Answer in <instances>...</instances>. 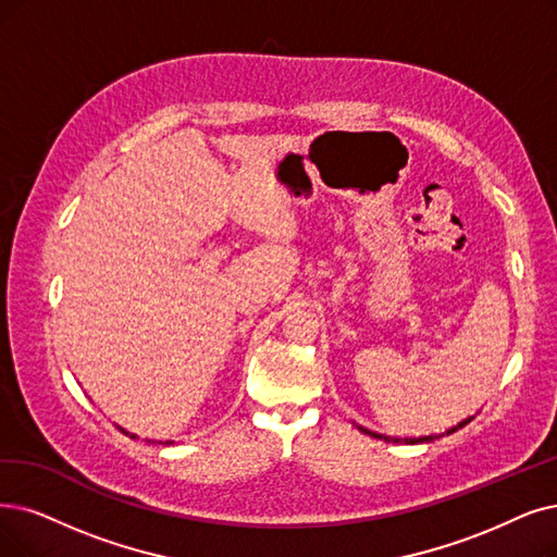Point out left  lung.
<instances>
[{
	"instance_id": "obj_1",
	"label": "left lung",
	"mask_w": 557,
	"mask_h": 557,
	"mask_svg": "<svg viewBox=\"0 0 557 557\" xmlns=\"http://www.w3.org/2000/svg\"><path fill=\"white\" fill-rule=\"evenodd\" d=\"M471 420V418H469ZM469 420H463V422H459V425L457 428H453V430H448L446 434H453V432H457L459 428H463L466 425V422H469ZM361 432H366V434H370V436H376V438H384V441H393V443H403V441H407V443H422V441H434L436 436H420V438H393V436H382V434H374V432H370V430H363V428H359Z\"/></svg>"
}]
</instances>
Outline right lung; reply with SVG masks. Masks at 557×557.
<instances>
[{"label": "right lung", "instance_id": "add662e5", "mask_svg": "<svg viewBox=\"0 0 557 557\" xmlns=\"http://www.w3.org/2000/svg\"><path fill=\"white\" fill-rule=\"evenodd\" d=\"M125 434H127V432H125Z\"/></svg>", "mask_w": 557, "mask_h": 557}]
</instances>
